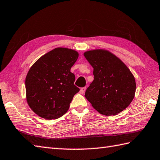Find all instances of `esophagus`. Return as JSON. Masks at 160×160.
Returning a JSON list of instances; mask_svg holds the SVG:
<instances>
[{"instance_id":"esophagus-1","label":"esophagus","mask_w":160,"mask_h":160,"mask_svg":"<svg viewBox=\"0 0 160 160\" xmlns=\"http://www.w3.org/2000/svg\"><path fill=\"white\" fill-rule=\"evenodd\" d=\"M85 91H86V87H82V88H80V92L81 94H83V93H84Z\"/></svg>"}]
</instances>
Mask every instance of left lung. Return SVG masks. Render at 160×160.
Segmentation results:
<instances>
[{"instance_id":"left-lung-1","label":"left lung","mask_w":160,"mask_h":160,"mask_svg":"<svg viewBox=\"0 0 160 160\" xmlns=\"http://www.w3.org/2000/svg\"><path fill=\"white\" fill-rule=\"evenodd\" d=\"M85 58L93 68L94 80L85 98L103 115H115L125 110L134 98L136 81L128 67L110 52H86Z\"/></svg>"}]
</instances>
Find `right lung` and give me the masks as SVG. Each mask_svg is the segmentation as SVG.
I'll use <instances>...</instances> for the list:
<instances>
[{
	"label": "right lung",
	"instance_id": "add662e5",
	"mask_svg": "<svg viewBox=\"0 0 160 160\" xmlns=\"http://www.w3.org/2000/svg\"><path fill=\"white\" fill-rule=\"evenodd\" d=\"M78 58L76 51L58 48L39 58L27 73V100L31 110L48 120L64 115L80 88L70 72Z\"/></svg>",
	"mask_w": 160,
	"mask_h": 160
}]
</instances>
